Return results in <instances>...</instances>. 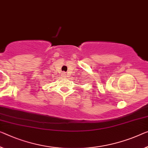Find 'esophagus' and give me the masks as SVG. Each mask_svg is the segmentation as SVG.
Wrapping results in <instances>:
<instances>
[{
    "instance_id": "obj_1",
    "label": "esophagus",
    "mask_w": 148,
    "mask_h": 148,
    "mask_svg": "<svg viewBox=\"0 0 148 148\" xmlns=\"http://www.w3.org/2000/svg\"><path fill=\"white\" fill-rule=\"evenodd\" d=\"M63 77H66V73H63Z\"/></svg>"
}]
</instances>
